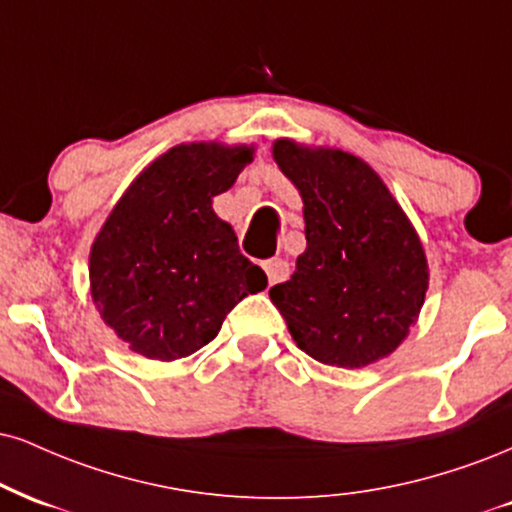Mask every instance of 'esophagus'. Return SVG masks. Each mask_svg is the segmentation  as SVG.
<instances>
[{"mask_svg":"<svg viewBox=\"0 0 512 512\" xmlns=\"http://www.w3.org/2000/svg\"><path fill=\"white\" fill-rule=\"evenodd\" d=\"M262 269H264V274H267L269 286L286 281L288 274H291V267H288V262L281 260V257H274V260H264Z\"/></svg>","mask_w":512,"mask_h":512,"instance_id":"obj_1","label":"esophagus"}]
</instances>
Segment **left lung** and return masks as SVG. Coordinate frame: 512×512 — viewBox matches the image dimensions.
I'll use <instances>...</instances> for the list:
<instances>
[{
    "label": "left lung",
    "mask_w": 512,
    "mask_h": 512,
    "mask_svg": "<svg viewBox=\"0 0 512 512\" xmlns=\"http://www.w3.org/2000/svg\"><path fill=\"white\" fill-rule=\"evenodd\" d=\"M274 162L303 197L307 248L269 298L300 350L331 367L391 355L429 288L420 236L377 171L336 147L281 138Z\"/></svg>",
    "instance_id": "1"
}]
</instances>
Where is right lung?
I'll return each instance as SVG.
<instances>
[{"label": "right lung", "instance_id": "obj_1", "mask_svg": "<svg viewBox=\"0 0 512 512\" xmlns=\"http://www.w3.org/2000/svg\"><path fill=\"white\" fill-rule=\"evenodd\" d=\"M252 145L188 143L157 157L116 202L90 250V293L104 324L133 353L171 362L219 334L267 276L240 255L231 224L212 209Z\"/></svg>", "mask_w": 512, "mask_h": 512}]
</instances>
